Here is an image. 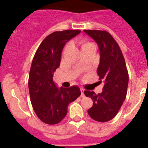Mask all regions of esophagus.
Returning a JSON list of instances; mask_svg holds the SVG:
<instances>
[{"label":"esophagus","instance_id":"obj_1","mask_svg":"<svg viewBox=\"0 0 148 148\" xmlns=\"http://www.w3.org/2000/svg\"><path fill=\"white\" fill-rule=\"evenodd\" d=\"M80 90H81V92H82V95H81V96H82V98H84V89L82 88V87H81Z\"/></svg>","mask_w":148,"mask_h":148}]
</instances>
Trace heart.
<instances>
[{"label": "heart", "mask_w": 148, "mask_h": 148, "mask_svg": "<svg viewBox=\"0 0 148 148\" xmlns=\"http://www.w3.org/2000/svg\"><path fill=\"white\" fill-rule=\"evenodd\" d=\"M68 46L69 44H67L66 47V48L68 47ZM81 46H82V51L84 50V49H87V48H90V47H95L93 43L90 42V41H87V40H83L81 42Z\"/></svg>", "instance_id": "obj_1"}]
</instances>
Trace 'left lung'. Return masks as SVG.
<instances>
[{"instance_id":"left-lung-1","label":"left lung","mask_w":148,"mask_h":148,"mask_svg":"<svg viewBox=\"0 0 148 148\" xmlns=\"http://www.w3.org/2000/svg\"><path fill=\"white\" fill-rule=\"evenodd\" d=\"M84 32L99 46L100 63L97 74L104 83L101 93L95 94L90 90L84 92L93 101L92 108L87 112L95 121L106 122L116 116L126 98L128 72L119 46L109 32L101 30H84Z\"/></svg>"}]
</instances>
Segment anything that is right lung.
I'll list each match as a JSON object with an SVG mask.
<instances>
[{
	"label": "right lung",
	"mask_w": 148,
	"mask_h": 148,
	"mask_svg": "<svg viewBox=\"0 0 148 148\" xmlns=\"http://www.w3.org/2000/svg\"><path fill=\"white\" fill-rule=\"evenodd\" d=\"M80 30L54 32L44 39L38 48L30 68L28 86L30 101L40 121L48 125L59 123L67 113L69 104L81 95L79 87H56L53 74L61 63L65 44Z\"/></svg>",
	"instance_id": "obj_1"
}]
</instances>
